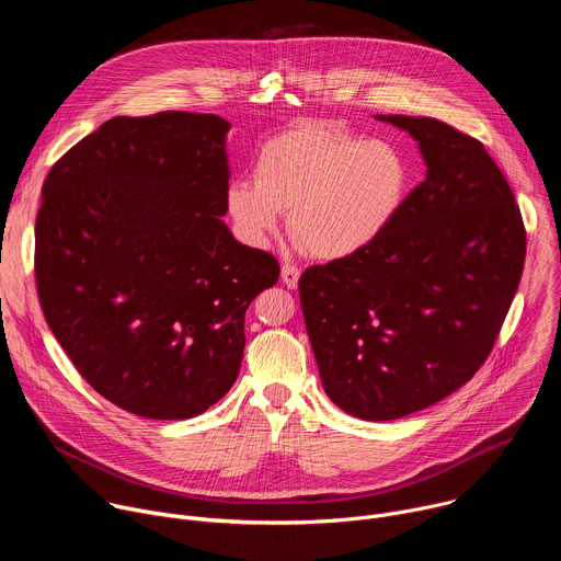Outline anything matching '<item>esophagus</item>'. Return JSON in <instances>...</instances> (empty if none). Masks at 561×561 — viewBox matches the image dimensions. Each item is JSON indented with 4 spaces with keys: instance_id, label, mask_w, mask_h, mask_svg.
<instances>
[{
    "instance_id": "1",
    "label": "esophagus",
    "mask_w": 561,
    "mask_h": 561,
    "mask_svg": "<svg viewBox=\"0 0 561 561\" xmlns=\"http://www.w3.org/2000/svg\"><path fill=\"white\" fill-rule=\"evenodd\" d=\"M282 282H284L288 288H295L297 282H299V268L293 266V264H284V266H282Z\"/></svg>"
}]
</instances>
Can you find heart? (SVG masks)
Returning a JSON list of instances; mask_svg holds the SVG:
<instances>
[{"label": "heart", "instance_id": "heart-1", "mask_svg": "<svg viewBox=\"0 0 561 561\" xmlns=\"http://www.w3.org/2000/svg\"><path fill=\"white\" fill-rule=\"evenodd\" d=\"M409 169L381 139L306 124L268 139L255 178L230 182L228 213L247 242L264 247L282 210L297 242L314 257H348L381 234L402 206Z\"/></svg>", "mask_w": 561, "mask_h": 561}]
</instances>
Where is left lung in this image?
<instances>
[{
  "label": "left lung",
  "mask_w": 561,
  "mask_h": 561,
  "mask_svg": "<svg viewBox=\"0 0 561 561\" xmlns=\"http://www.w3.org/2000/svg\"><path fill=\"white\" fill-rule=\"evenodd\" d=\"M411 133L426 180L366 249L299 277L327 394L388 422L433 407L491 355L517 293L526 230L484 144L433 117L377 115Z\"/></svg>",
  "instance_id": "1"
}]
</instances>
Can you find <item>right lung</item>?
Here are the masks:
<instances>
[{
  "instance_id": "add662e5",
  "label": "right lung",
  "mask_w": 561,
  "mask_h": 561,
  "mask_svg": "<svg viewBox=\"0 0 561 561\" xmlns=\"http://www.w3.org/2000/svg\"><path fill=\"white\" fill-rule=\"evenodd\" d=\"M217 115L113 117L50 169L35 221L46 322L115 407L188 420L230 390L244 314L277 284V260L239 244Z\"/></svg>"
}]
</instances>
